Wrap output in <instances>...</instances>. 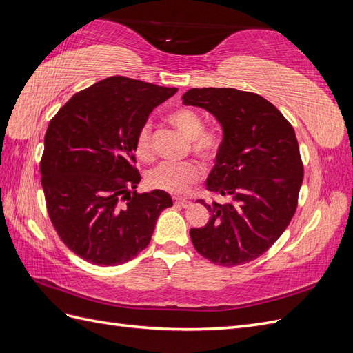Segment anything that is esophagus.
Segmentation results:
<instances>
[{"mask_svg": "<svg viewBox=\"0 0 353 353\" xmlns=\"http://www.w3.org/2000/svg\"><path fill=\"white\" fill-rule=\"evenodd\" d=\"M174 203L176 206H181V208H188L191 205V201L187 200V199H181V197H174Z\"/></svg>", "mask_w": 353, "mask_h": 353, "instance_id": "34e87169", "label": "esophagus"}]
</instances>
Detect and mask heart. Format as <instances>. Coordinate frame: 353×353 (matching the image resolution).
I'll list each match as a JSON object with an SVG mask.
<instances>
[{"instance_id": "heart-1", "label": "heart", "mask_w": 353, "mask_h": 353, "mask_svg": "<svg viewBox=\"0 0 353 353\" xmlns=\"http://www.w3.org/2000/svg\"><path fill=\"white\" fill-rule=\"evenodd\" d=\"M168 122L188 138L190 148L203 162H212L219 150V138L215 132L203 130L201 116L187 108H181L168 114ZM134 153L141 162L153 160L152 126L144 123L137 132L134 141ZM201 170L194 162L184 163H160L148 170L145 179L152 188L179 194L188 190L200 178Z\"/></svg>"}]
</instances>
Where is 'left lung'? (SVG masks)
<instances>
[{
	"label": "left lung",
	"mask_w": 353,
	"mask_h": 353,
	"mask_svg": "<svg viewBox=\"0 0 353 353\" xmlns=\"http://www.w3.org/2000/svg\"><path fill=\"white\" fill-rule=\"evenodd\" d=\"M183 103L215 116L223 132L206 188L227 203L199 200L210 218L190 230L191 241L216 265L248 263L280 239L297 208L303 165L293 126L248 91L191 88Z\"/></svg>",
	"instance_id": "8db88e82"
}]
</instances>
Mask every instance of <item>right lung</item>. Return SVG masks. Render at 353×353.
I'll return each mask as SVG.
<instances>
[{"mask_svg":"<svg viewBox=\"0 0 353 353\" xmlns=\"http://www.w3.org/2000/svg\"><path fill=\"white\" fill-rule=\"evenodd\" d=\"M176 91L110 77L74 94L50 121L41 184L52 227L82 259L104 266L134 259L150 243L160 212L172 206L166 191H132L141 181L134 141Z\"/></svg>","mask_w":353,"mask_h":353,"instance_id":"1","label":"right lung"}]
</instances>
